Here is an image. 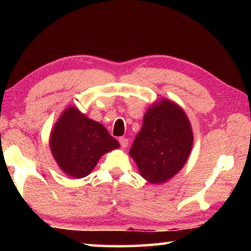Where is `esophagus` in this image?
<instances>
[{
	"label": "esophagus",
	"mask_w": 251,
	"mask_h": 251,
	"mask_svg": "<svg viewBox=\"0 0 251 251\" xmlns=\"http://www.w3.org/2000/svg\"><path fill=\"white\" fill-rule=\"evenodd\" d=\"M118 142H120L121 146H122L123 148H126L127 146H128V139L125 138V137H121L120 139H118Z\"/></svg>",
	"instance_id": "1"
}]
</instances>
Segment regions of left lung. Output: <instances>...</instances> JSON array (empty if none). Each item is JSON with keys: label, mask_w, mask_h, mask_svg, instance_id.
I'll return each instance as SVG.
<instances>
[{"label": "left lung", "mask_w": 251, "mask_h": 251, "mask_svg": "<svg viewBox=\"0 0 251 251\" xmlns=\"http://www.w3.org/2000/svg\"><path fill=\"white\" fill-rule=\"evenodd\" d=\"M193 143L192 125L185 110L175 101L161 99L144 114L129 156L148 182L164 184L185 166Z\"/></svg>", "instance_id": "8db88e82"}]
</instances>
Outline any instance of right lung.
Masks as SVG:
<instances>
[{
  "instance_id": "right-lung-1",
  "label": "right lung",
  "mask_w": 251,
  "mask_h": 251,
  "mask_svg": "<svg viewBox=\"0 0 251 251\" xmlns=\"http://www.w3.org/2000/svg\"><path fill=\"white\" fill-rule=\"evenodd\" d=\"M120 147L107 129L88 118L76 106H69L50 135V152L61 171L74 179L90 175L104 154Z\"/></svg>"
}]
</instances>
